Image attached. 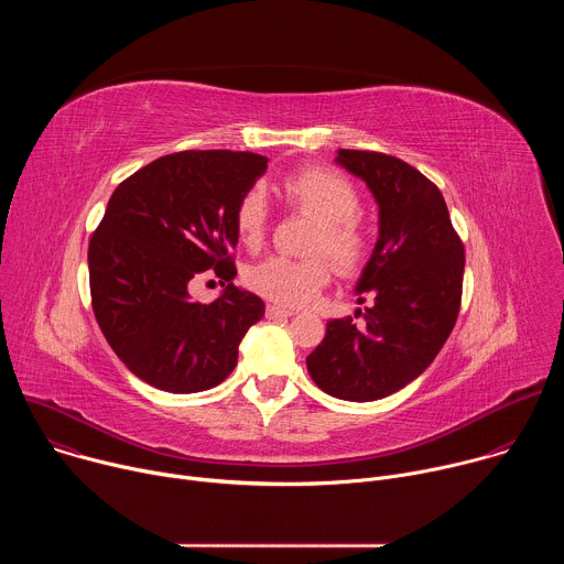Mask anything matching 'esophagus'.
I'll return each instance as SVG.
<instances>
[{
	"mask_svg": "<svg viewBox=\"0 0 564 564\" xmlns=\"http://www.w3.org/2000/svg\"><path fill=\"white\" fill-rule=\"evenodd\" d=\"M265 314H268V318H288V316H294V310L283 307V305H268Z\"/></svg>",
	"mask_w": 564,
	"mask_h": 564,
	"instance_id": "obj_1",
	"label": "esophagus"
}]
</instances>
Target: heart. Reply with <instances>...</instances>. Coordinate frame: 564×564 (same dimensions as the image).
<instances>
[{
    "instance_id": "obj_1",
    "label": "heart",
    "mask_w": 564,
    "mask_h": 564,
    "mask_svg": "<svg viewBox=\"0 0 564 564\" xmlns=\"http://www.w3.org/2000/svg\"><path fill=\"white\" fill-rule=\"evenodd\" d=\"M285 200L318 220L310 246L312 254H328L341 272H350L364 259L366 231L357 216L359 192L341 174L326 167H305L283 181ZM270 207L261 187H250L236 203L234 227L248 248H259L265 238ZM330 263L324 257L288 259L270 257L254 263L246 279L261 296L283 305H307L330 281Z\"/></svg>"
}]
</instances>
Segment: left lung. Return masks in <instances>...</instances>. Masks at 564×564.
I'll list each match as a JSON object with an SVG mask.
<instances>
[{
  "mask_svg": "<svg viewBox=\"0 0 564 564\" xmlns=\"http://www.w3.org/2000/svg\"><path fill=\"white\" fill-rule=\"evenodd\" d=\"M335 163L361 178L379 207L375 250L355 285L372 305L328 321L305 359L312 381L346 401H375L417 379L446 344L462 301L464 246L442 192L386 153L339 149ZM355 314V316H357Z\"/></svg>",
  "mask_w": 564,
  "mask_h": 564,
  "instance_id": "8db88e82",
  "label": "left lung"
}]
</instances>
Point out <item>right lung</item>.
<instances>
[{
  "label": "right lung",
  "mask_w": 564,
  "mask_h": 564,
  "mask_svg": "<svg viewBox=\"0 0 564 564\" xmlns=\"http://www.w3.org/2000/svg\"><path fill=\"white\" fill-rule=\"evenodd\" d=\"M248 151H181L153 160L113 192L89 243L98 326L120 361L153 388L187 394L218 386L263 318L261 296L236 288L238 198L265 174ZM214 269L228 288L198 304L188 283Z\"/></svg>",
  "instance_id": "right-lung-1"
}]
</instances>
